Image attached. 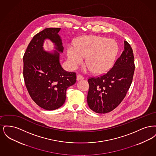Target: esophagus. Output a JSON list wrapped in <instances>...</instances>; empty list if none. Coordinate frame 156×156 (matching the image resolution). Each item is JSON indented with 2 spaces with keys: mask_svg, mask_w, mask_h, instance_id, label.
I'll list each match as a JSON object with an SVG mask.
<instances>
[{
  "mask_svg": "<svg viewBox=\"0 0 156 156\" xmlns=\"http://www.w3.org/2000/svg\"><path fill=\"white\" fill-rule=\"evenodd\" d=\"M82 80H83V76H82L81 75H78L76 76V80H77V81Z\"/></svg>",
  "mask_w": 156,
  "mask_h": 156,
  "instance_id": "1",
  "label": "esophagus"
}]
</instances>
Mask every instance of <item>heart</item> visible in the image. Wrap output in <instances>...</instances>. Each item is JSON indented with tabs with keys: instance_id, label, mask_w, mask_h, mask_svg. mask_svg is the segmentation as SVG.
Instances as JSON below:
<instances>
[{
	"instance_id": "heart-1",
	"label": "heart",
	"mask_w": 156,
	"mask_h": 156,
	"mask_svg": "<svg viewBox=\"0 0 156 156\" xmlns=\"http://www.w3.org/2000/svg\"><path fill=\"white\" fill-rule=\"evenodd\" d=\"M118 45L115 40L98 36H85L78 39L75 47L69 45L67 55L70 67L75 68L85 57L88 64L83 68L85 73L92 70L95 74H103L112 67Z\"/></svg>"
}]
</instances>
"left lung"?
Masks as SVG:
<instances>
[{"label": "left lung", "mask_w": 156, "mask_h": 156, "mask_svg": "<svg viewBox=\"0 0 156 156\" xmlns=\"http://www.w3.org/2000/svg\"><path fill=\"white\" fill-rule=\"evenodd\" d=\"M134 68L132 48L124 41V51L111 69L102 76L88 80L89 108L98 113H108L115 109L131 85Z\"/></svg>", "instance_id": "1"}]
</instances>
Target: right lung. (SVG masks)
Segmentation results:
<instances>
[{
	"instance_id": "1",
	"label": "right lung",
	"mask_w": 156,
	"mask_h": 156,
	"mask_svg": "<svg viewBox=\"0 0 156 156\" xmlns=\"http://www.w3.org/2000/svg\"><path fill=\"white\" fill-rule=\"evenodd\" d=\"M60 28H46L35 35L23 57V76L32 99L41 108L53 111L62 106L67 88L76 82V74L66 71L59 62L64 47ZM45 39L54 44L55 51H46Z\"/></svg>"
}]
</instances>
